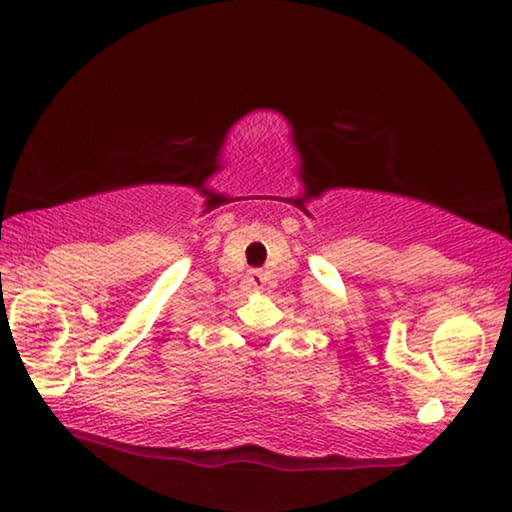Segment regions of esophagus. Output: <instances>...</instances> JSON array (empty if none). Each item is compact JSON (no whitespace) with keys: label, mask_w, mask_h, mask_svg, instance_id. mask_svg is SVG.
Instances as JSON below:
<instances>
[{"label":"esophagus","mask_w":512,"mask_h":512,"mask_svg":"<svg viewBox=\"0 0 512 512\" xmlns=\"http://www.w3.org/2000/svg\"><path fill=\"white\" fill-rule=\"evenodd\" d=\"M248 282L253 284L255 289H262L264 284H266V275H264L262 271H250V273H248Z\"/></svg>","instance_id":"34e87169"}]
</instances>
